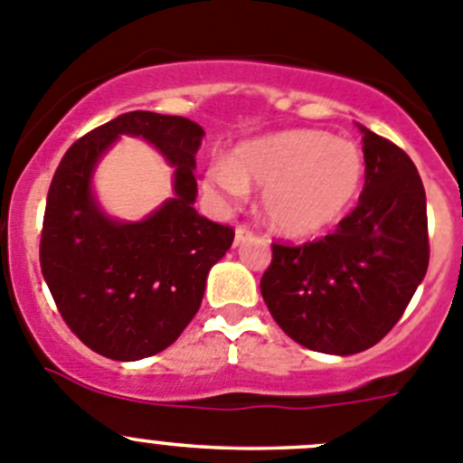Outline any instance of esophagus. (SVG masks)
I'll list each match as a JSON object with an SVG mask.
<instances>
[{
	"mask_svg": "<svg viewBox=\"0 0 463 463\" xmlns=\"http://www.w3.org/2000/svg\"><path fill=\"white\" fill-rule=\"evenodd\" d=\"M251 235H253V232L249 231L247 226H237L235 228V244H241V241L251 240Z\"/></svg>",
	"mask_w": 463,
	"mask_h": 463,
	"instance_id": "esophagus-1",
	"label": "esophagus"
}]
</instances>
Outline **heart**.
<instances>
[{
    "label": "heart",
    "mask_w": 463,
    "mask_h": 463,
    "mask_svg": "<svg viewBox=\"0 0 463 463\" xmlns=\"http://www.w3.org/2000/svg\"><path fill=\"white\" fill-rule=\"evenodd\" d=\"M364 154L351 140L323 131H281L235 147L212 164L203 184L235 203L249 186L262 189V214L288 237H311L336 226L360 195Z\"/></svg>",
    "instance_id": "obj_1"
}]
</instances>
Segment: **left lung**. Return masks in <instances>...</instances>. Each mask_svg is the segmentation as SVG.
Listing matches in <instances>:
<instances>
[{
    "label": "left lung",
    "mask_w": 463,
    "mask_h": 463,
    "mask_svg": "<svg viewBox=\"0 0 463 463\" xmlns=\"http://www.w3.org/2000/svg\"><path fill=\"white\" fill-rule=\"evenodd\" d=\"M364 189L332 235L274 244L260 279L269 314L304 348L355 355L402 318L429 265L427 195L403 149L360 127Z\"/></svg>",
    "instance_id": "obj_1"
}]
</instances>
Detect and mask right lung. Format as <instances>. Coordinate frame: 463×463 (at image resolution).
Masks as SVG:
<instances>
[{
  "instance_id": "1",
  "label": "right lung",
  "mask_w": 463,
  "mask_h": 463,
  "mask_svg": "<svg viewBox=\"0 0 463 463\" xmlns=\"http://www.w3.org/2000/svg\"><path fill=\"white\" fill-rule=\"evenodd\" d=\"M122 135L143 137L175 168L174 198L140 222L112 220L90 177ZM201 124L149 110L124 112L64 154L45 203L41 272L73 335L119 362L165 351L201 309L212 265L232 228L195 212Z\"/></svg>"
}]
</instances>
